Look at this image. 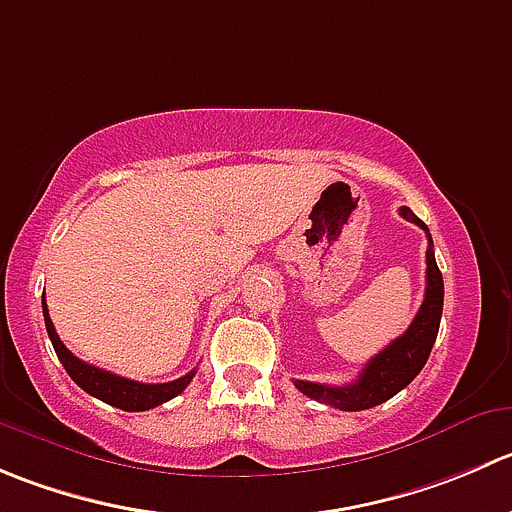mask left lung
Wrapping results in <instances>:
<instances>
[{"label":"left lung","mask_w":512,"mask_h":512,"mask_svg":"<svg viewBox=\"0 0 512 512\" xmlns=\"http://www.w3.org/2000/svg\"><path fill=\"white\" fill-rule=\"evenodd\" d=\"M400 215L408 222H415L418 227H423L425 235H428V252H425V300L420 305L418 315L410 322L408 330L398 337V340L390 342L382 352H377L365 367H362L360 377L350 385H320V382H307V380H295V388L300 390L307 398L317 400V403L332 405L337 410H347V413H357V410L375 408V405L385 403L393 395H398L400 390L408 388L410 382L415 380L420 370L428 362L430 350L435 345V337H438L440 317H443V275L438 270V262H435L433 252V240H430V230L418 215H415L410 207H400Z\"/></svg>","instance_id":"8db88e82"}]
</instances>
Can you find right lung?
<instances>
[{
    "label": "right lung",
    "mask_w": 512,
    "mask_h": 512,
    "mask_svg": "<svg viewBox=\"0 0 512 512\" xmlns=\"http://www.w3.org/2000/svg\"><path fill=\"white\" fill-rule=\"evenodd\" d=\"M42 312H44V325H47L49 340H52L54 352H57L64 370L69 372V377L77 382L84 393L94 395V398L102 400V403L114 405V408L119 410H127V413H142V410H152L157 408V405L167 403V400L177 398V395L190 385L192 377H195L197 370H192L172 382H157V385H150V382L127 380V377H119L114 375V372L102 370V367L89 365V362L74 357L72 352L64 347V342L59 340L57 330H54L52 320H49V310L44 300H42Z\"/></svg>",
    "instance_id": "obj_1"
}]
</instances>
